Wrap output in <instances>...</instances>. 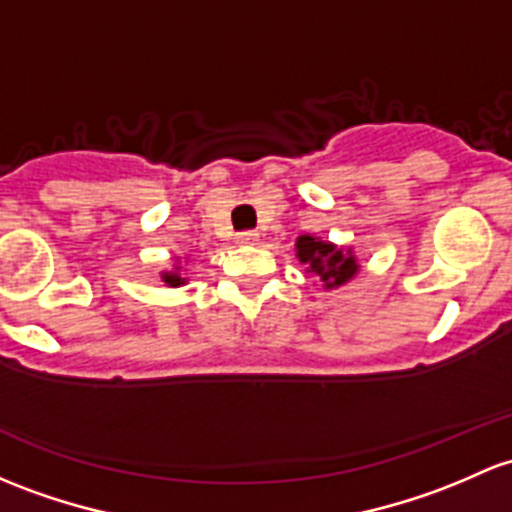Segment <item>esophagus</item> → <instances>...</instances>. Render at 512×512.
<instances>
[{"instance_id": "1", "label": "esophagus", "mask_w": 512, "mask_h": 512, "mask_svg": "<svg viewBox=\"0 0 512 512\" xmlns=\"http://www.w3.org/2000/svg\"><path fill=\"white\" fill-rule=\"evenodd\" d=\"M235 240H238V245H257V242H260V235H257L255 230H245V233H240Z\"/></svg>"}]
</instances>
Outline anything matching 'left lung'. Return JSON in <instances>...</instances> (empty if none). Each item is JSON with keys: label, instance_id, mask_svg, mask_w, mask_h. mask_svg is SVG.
I'll use <instances>...</instances> for the list:
<instances>
[{"label": "left lung", "instance_id": "8db88e82", "mask_svg": "<svg viewBox=\"0 0 512 512\" xmlns=\"http://www.w3.org/2000/svg\"><path fill=\"white\" fill-rule=\"evenodd\" d=\"M297 260L306 265V272L316 274L324 289H338L348 284L360 272L358 257L353 247H341L331 240H321L316 235H299Z\"/></svg>", "mask_w": 512, "mask_h": 512}]
</instances>
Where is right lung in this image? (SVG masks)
I'll return each mask as SVG.
<instances>
[{
	"label": "right lung",
	"instance_id": "obj_1",
	"mask_svg": "<svg viewBox=\"0 0 512 512\" xmlns=\"http://www.w3.org/2000/svg\"><path fill=\"white\" fill-rule=\"evenodd\" d=\"M161 282L166 287H184L188 279L184 277V265H181L179 257H174V270H164L161 272Z\"/></svg>",
	"mask_w": 512,
	"mask_h": 512
}]
</instances>
